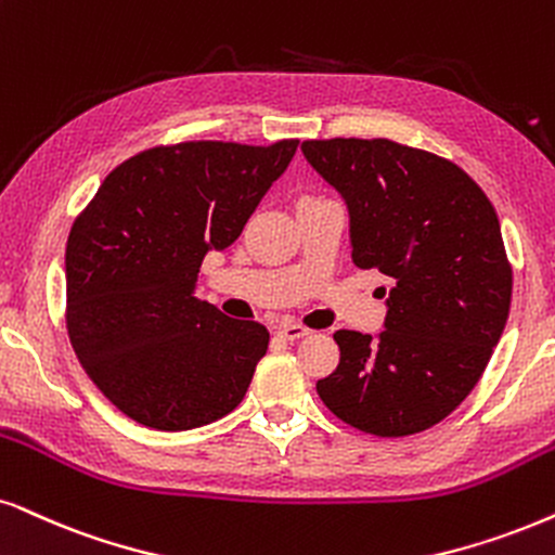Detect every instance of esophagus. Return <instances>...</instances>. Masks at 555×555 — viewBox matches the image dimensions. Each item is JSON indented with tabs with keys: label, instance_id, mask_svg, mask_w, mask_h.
Masks as SVG:
<instances>
[{
	"label": "esophagus",
	"instance_id": "obj_1",
	"mask_svg": "<svg viewBox=\"0 0 555 555\" xmlns=\"http://www.w3.org/2000/svg\"><path fill=\"white\" fill-rule=\"evenodd\" d=\"M279 335L286 340H299V338H305V335H310V330H307L305 325H299V322H284V325L279 327Z\"/></svg>",
	"mask_w": 555,
	"mask_h": 555
}]
</instances>
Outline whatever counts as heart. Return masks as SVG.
I'll return each instance as SVG.
<instances>
[{"mask_svg":"<svg viewBox=\"0 0 555 555\" xmlns=\"http://www.w3.org/2000/svg\"><path fill=\"white\" fill-rule=\"evenodd\" d=\"M301 199H312V196H301Z\"/></svg>","mask_w":555,"mask_h":555,"instance_id":"heart-1","label":"heart"}]
</instances>
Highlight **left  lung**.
<instances>
[{"label":"left lung","mask_w":555,"mask_h":555,"mask_svg":"<svg viewBox=\"0 0 555 555\" xmlns=\"http://www.w3.org/2000/svg\"><path fill=\"white\" fill-rule=\"evenodd\" d=\"M301 153L346 202L353 263L391 279L384 330H338L340 363L318 395L363 433H423L468 397L507 325L492 202L451 160L387 138L305 140Z\"/></svg>","instance_id":"left-lung-1"}]
</instances>
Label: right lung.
<instances>
[{
  "label": "right lung",
  "mask_w": 555,
  "mask_h": 555,
  "mask_svg": "<svg viewBox=\"0 0 555 555\" xmlns=\"http://www.w3.org/2000/svg\"><path fill=\"white\" fill-rule=\"evenodd\" d=\"M299 140L160 145L125 160L66 245L68 338L96 389L156 430H192L243 402L269 330L194 297L209 250L237 241Z\"/></svg>",
  "instance_id": "1"
}]
</instances>
